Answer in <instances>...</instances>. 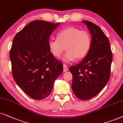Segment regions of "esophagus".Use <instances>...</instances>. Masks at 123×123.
Listing matches in <instances>:
<instances>
[{"mask_svg":"<svg viewBox=\"0 0 123 123\" xmlns=\"http://www.w3.org/2000/svg\"><path fill=\"white\" fill-rule=\"evenodd\" d=\"M63 71L66 72V71H68V66H67V65L64 64V65H63Z\"/></svg>","mask_w":123,"mask_h":123,"instance_id":"34e87169","label":"esophagus"}]
</instances>
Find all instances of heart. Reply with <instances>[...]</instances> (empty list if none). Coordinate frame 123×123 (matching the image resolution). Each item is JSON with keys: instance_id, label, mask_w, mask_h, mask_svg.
<instances>
[{"instance_id": "obj_1", "label": "heart", "mask_w": 123, "mask_h": 123, "mask_svg": "<svg viewBox=\"0 0 123 123\" xmlns=\"http://www.w3.org/2000/svg\"><path fill=\"white\" fill-rule=\"evenodd\" d=\"M57 39L49 40L48 47L52 55L60 58L65 50H67L63 60L66 62L75 59L81 60L86 56L91 49L92 38L88 31L74 26L62 29L57 34Z\"/></svg>"}]
</instances>
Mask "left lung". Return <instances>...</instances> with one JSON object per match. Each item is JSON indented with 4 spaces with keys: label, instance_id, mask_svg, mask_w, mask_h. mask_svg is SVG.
Here are the masks:
<instances>
[{
    "label": "left lung",
    "instance_id": "left-lung-1",
    "mask_svg": "<svg viewBox=\"0 0 123 123\" xmlns=\"http://www.w3.org/2000/svg\"><path fill=\"white\" fill-rule=\"evenodd\" d=\"M82 22L91 34V49L80 62L69 70L74 93L80 99L88 100L98 94L109 81L112 54L109 39L100 27L90 21Z\"/></svg>",
    "mask_w": 123,
    "mask_h": 123
}]
</instances>
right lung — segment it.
<instances>
[{"mask_svg":"<svg viewBox=\"0 0 123 123\" xmlns=\"http://www.w3.org/2000/svg\"><path fill=\"white\" fill-rule=\"evenodd\" d=\"M60 23L32 21L14 37L9 57L14 81L34 99L49 96L55 80L63 71L62 63L50 53L49 37Z\"/></svg>","mask_w":123,"mask_h":123,"instance_id":"right-lung-1","label":"right lung"}]
</instances>
